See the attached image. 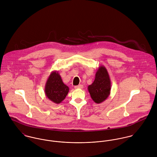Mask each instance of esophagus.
Returning a JSON list of instances; mask_svg holds the SVG:
<instances>
[{"instance_id":"esophagus-1","label":"esophagus","mask_w":157,"mask_h":157,"mask_svg":"<svg viewBox=\"0 0 157 157\" xmlns=\"http://www.w3.org/2000/svg\"><path fill=\"white\" fill-rule=\"evenodd\" d=\"M74 88L75 89H82L83 88V86L82 85H79L78 86H75Z\"/></svg>"}]
</instances>
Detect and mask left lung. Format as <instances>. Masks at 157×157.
<instances>
[{
	"instance_id": "left-lung-1",
	"label": "left lung",
	"mask_w": 157,
	"mask_h": 157,
	"mask_svg": "<svg viewBox=\"0 0 157 157\" xmlns=\"http://www.w3.org/2000/svg\"><path fill=\"white\" fill-rule=\"evenodd\" d=\"M111 89V82L108 72L104 66H100L94 82L88 87L90 97L95 103H101L109 96Z\"/></svg>"
}]
</instances>
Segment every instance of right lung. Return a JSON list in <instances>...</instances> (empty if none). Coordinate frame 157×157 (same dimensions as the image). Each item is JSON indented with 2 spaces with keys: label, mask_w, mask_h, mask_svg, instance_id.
Wrapping results in <instances>:
<instances>
[{
  "label": "right lung",
  "mask_w": 157,
  "mask_h": 157,
  "mask_svg": "<svg viewBox=\"0 0 157 157\" xmlns=\"http://www.w3.org/2000/svg\"><path fill=\"white\" fill-rule=\"evenodd\" d=\"M69 90V87L63 83L59 72H51L45 83L46 97L52 102L59 104L65 98Z\"/></svg>",
  "instance_id": "obj_1"
}]
</instances>
